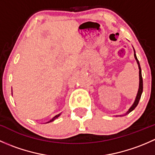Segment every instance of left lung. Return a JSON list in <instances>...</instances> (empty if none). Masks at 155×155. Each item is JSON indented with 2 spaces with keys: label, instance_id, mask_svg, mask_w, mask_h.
Instances as JSON below:
<instances>
[{
  "label": "left lung",
  "instance_id": "1",
  "mask_svg": "<svg viewBox=\"0 0 155 155\" xmlns=\"http://www.w3.org/2000/svg\"><path fill=\"white\" fill-rule=\"evenodd\" d=\"M134 57H135L136 60H137V64H138V66H139V69H140V86H139L138 93H137V97H136L135 101H134V104L132 105V107L130 108V109L127 111V114L130 113V112H132V111L134 110L136 107H137V106L138 105L139 101H140V97H141V95H142V93H143V77H142L141 68H140V62H139L138 59H137V55H136V54H135V50H134Z\"/></svg>",
  "mask_w": 155,
  "mask_h": 155
}]
</instances>
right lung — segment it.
I'll return each instance as SVG.
<instances>
[{"label": "right lung", "mask_w": 155, "mask_h": 155, "mask_svg": "<svg viewBox=\"0 0 155 155\" xmlns=\"http://www.w3.org/2000/svg\"><path fill=\"white\" fill-rule=\"evenodd\" d=\"M59 115H60V114H58V115H55V116H54V118H52V119H51V121H48V122H51V121H54V120H55V119H56V118H58V117H59ZM48 122H47V123H48Z\"/></svg>", "instance_id": "right-lung-1"}]
</instances>
